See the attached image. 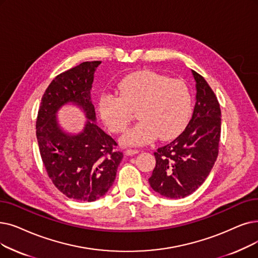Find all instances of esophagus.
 <instances>
[{
    "instance_id": "obj_1",
    "label": "esophagus",
    "mask_w": 258,
    "mask_h": 258,
    "mask_svg": "<svg viewBox=\"0 0 258 258\" xmlns=\"http://www.w3.org/2000/svg\"><path fill=\"white\" fill-rule=\"evenodd\" d=\"M138 153H139L138 150H133V149H127V150L125 151V154H126L127 156H132V155H135V154H138Z\"/></svg>"
}]
</instances>
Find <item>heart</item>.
Wrapping results in <instances>:
<instances>
[{"label":"heart","instance_id":"b5f03b06","mask_svg":"<svg viewBox=\"0 0 258 258\" xmlns=\"http://www.w3.org/2000/svg\"><path fill=\"white\" fill-rule=\"evenodd\" d=\"M118 94L99 99L100 116L110 132L123 133L137 110L140 121L122 137L127 145H142L159 136L172 139L180 134L192 115L193 97L182 80L154 72L132 74L117 85Z\"/></svg>","mask_w":258,"mask_h":258}]
</instances>
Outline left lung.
<instances>
[{"label": "left lung", "instance_id": "left-lung-1", "mask_svg": "<svg viewBox=\"0 0 258 258\" xmlns=\"http://www.w3.org/2000/svg\"><path fill=\"white\" fill-rule=\"evenodd\" d=\"M192 73L197 91L192 119L176 139L154 153L156 166L149 178L155 192L172 199L191 195L205 182L219 150V102L205 78Z\"/></svg>", "mask_w": 258, "mask_h": 258}]
</instances>
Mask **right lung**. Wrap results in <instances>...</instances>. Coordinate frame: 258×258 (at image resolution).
<instances>
[{
  "mask_svg": "<svg viewBox=\"0 0 258 258\" xmlns=\"http://www.w3.org/2000/svg\"><path fill=\"white\" fill-rule=\"evenodd\" d=\"M100 63L83 62L55 77L42 97L36 121L41 158L52 183L66 197L88 203L113 185L123 158L118 143L94 122L92 84ZM69 102L82 107L89 119L78 136L62 132L55 119L57 109Z\"/></svg>",
  "mask_w": 258,
  "mask_h": 258,
  "instance_id": "obj_1",
  "label": "right lung"
}]
</instances>
